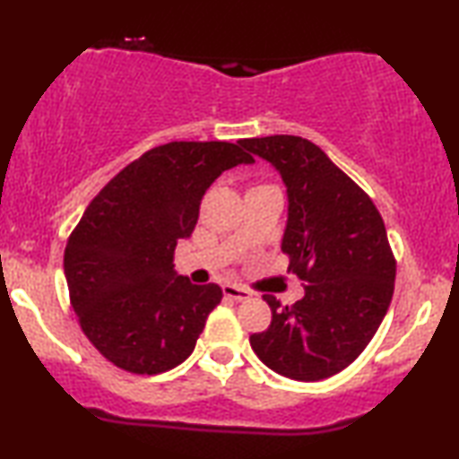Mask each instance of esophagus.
Segmentation results:
<instances>
[{"label": "esophagus", "mask_w": 459, "mask_h": 459, "mask_svg": "<svg viewBox=\"0 0 459 459\" xmlns=\"http://www.w3.org/2000/svg\"><path fill=\"white\" fill-rule=\"evenodd\" d=\"M222 291H224V295L229 297V299H235V301H245V299H249L251 295H254L249 291V289L238 287V285H224Z\"/></svg>", "instance_id": "obj_1"}]
</instances>
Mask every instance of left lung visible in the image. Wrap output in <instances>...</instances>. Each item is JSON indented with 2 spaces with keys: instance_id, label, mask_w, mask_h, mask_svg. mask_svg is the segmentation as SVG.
Listing matches in <instances>:
<instances>
[{
  "instance_id": "left-lung-1",
  "label": "left lung",
  "mask_w": 459,
  "mask_h": 459,
  "mask_svg": "<svg viewBox=\"0 0 459 459\" xmlns=\"http://www.w3.org/2000/svg\"><path fill=\"white\" fill-rule=\"evenodd\" d=\"M241 145L273 164L287 185L281 249L306 289L293 306L264 295L273 322L251 334V350L287 378H328L366 350L389 309L395 255L385 222L366 191L312 141L273 134Z\"/></svg>"
}]
</instances>
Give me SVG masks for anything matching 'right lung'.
<instances>
[{"mask_svg": "<svg viewBox=\"0 0 459 459\" xmlns=\"http://www.w3.org/2000/svg\"><path fill=\"white\" fill-rule=\"evenodd\" d=\"M241 141H172L145 152L93 197L64 251L70 303L103 358L133 374H160L195 350L222 289L174 273L208 186L251 164Z\"/></svg>", "mask_w": 459, "mask_h": 459, "instance_id": "right-lung-1", "label": "right lung"}]
</instances>
